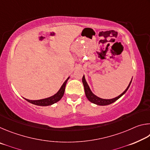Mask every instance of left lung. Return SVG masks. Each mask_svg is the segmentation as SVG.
Listing matches in <instances>:
<instances>
[{
  "label": "left lung",
  "mask_w": 150,
  "mask_h": 150,
  "mask_svg": "<svg viewBox=\"0 0 150 150\" xmlns=\"http://www.w3.org/2000/svg\"><path fill=\"white\" fill-rule=\"evenodd\" d=\"M132 80L129 83V85L128 86V87L126 88V89L124 91V92L116 97L114 98H111V99H105V98H101L98 96H96L95 94H93L92 91H91V88L89 87V86L87 84V81L85 80V75H83V79H82V81H83V86H84V88H85V95L87 96V98H88V100L91 102L92 103L95 104V105H100V106H105V105H110V104L115 103L116 100H117L119 98H120L122 96L126 93V92L128 91L129 87L132 83Z\"/></svg>",
  "instance_id": "1"
}]
</instances>
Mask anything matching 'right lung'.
<instances>
[{"label":"right lung","instance_id":"add662e5","mask_svg":"<svg viewBox=\"0 0 150 150\" xmlns=\"http://www.w3.org/2000/svg\"><path fill=\"white\" fill-rule=\"evenodd\" d=\"M69 79V77L65 80L64 83H63V84L62 85V87H61V88H59V90L57 91V93H55L54 95L50 96V97L43 98V99H40V100H32L26 99V98H25V100H26L28 102L33 104V105H38V106H45L52 105H53V104L58 102V101L60 100L61 98L63 97V95H64L66 83H67V81H68V79Z\"/></svg>","mask_w":150,"mask_h":150}]
</instances>
